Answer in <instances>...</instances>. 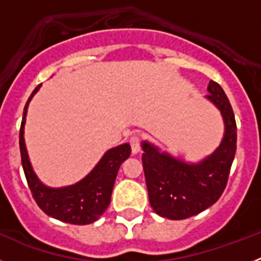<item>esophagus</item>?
<instances>
[{
	"label": "esophagus",
	"instance_id": "obj_1",
	"mask_svg": "<svg viewBox=\"0 0 261 261\" xmlns=\"http://www.w3.org/2000/svg\"><path fill=\"white\" fill-rule=\"evenodd\" d=\"M129 144H130V147H132V153L137 154L141 150V137L138 135H133L129 138Z\"/></svg>",
	"mask_w": 261,
	"mask_h": 261
}]
</instances>
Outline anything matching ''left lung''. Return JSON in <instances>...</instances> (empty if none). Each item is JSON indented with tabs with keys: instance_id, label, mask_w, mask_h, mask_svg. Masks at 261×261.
Here are the masks:
<instances>
[{
	"instance_id": "1",
	"label": "left lung",
	"mask_w": 261,
	"mask_h": 261,
	"mask_svg": "<svg viewBox=\"0 0 261 261\" xmlns=\"http://www.w3.org/2000/svg\"><path fill=\"white\" fill-rule=\"evenodd\" d=\"M208 91L206 98L221 111L225 121L222 142L211 156L190 165L142 142L149 201L156 214L168 220H184L201 213L220 199L227 184L237 151V123L222 87L211 81Z\"/></svg>"
}]
</instances>
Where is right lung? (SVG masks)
<instances>
[{
  "label": "right lung",
  "instance_id": "obj_1",
  "mask_svg": "<svg viewBox=\"0 0 261 261\" xmlns=\"http://www.w3.org/2000/svg\"><path fill=\"white\" fill-rule=\"evenodd\" d=\"M40 86L41 85L36 86L24 106L19 130L20 158H22L23 171L26 175L27 184L34 200L45 214L66 223L89 225L98 220L108 208L117 171L121 163L129 158L132 150L129 144H123L108 150L94 167L93 171L74 186L64 187V188L45 187L32 170L24 145V138H23L29 103Z\"/></svg>",
  "mask_w": 261,
  "mask_h": 261
}]
</instances>
